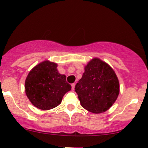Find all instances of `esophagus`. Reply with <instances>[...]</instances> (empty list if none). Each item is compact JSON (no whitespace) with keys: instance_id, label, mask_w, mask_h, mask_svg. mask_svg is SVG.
<instances>
[{"instance_id":"esophagus-1","label":"esophagus","mask_w":148,"mask_h":148,"mask_svg":"<svg viewBox=\"0 0 148 148\" xmlns=\"http://www.w3.org/2000/svg\"><path fill=\"white\" fill-rule=\"evenodd\" d=\"M74 88H75V84H72V88L73 90H74Z\"/></svg>"}]
</instances>
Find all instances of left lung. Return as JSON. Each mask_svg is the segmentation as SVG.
I'll return each mask as SVG.
<instances>
[{
  "label": "left lung",
  "mask_w": 148,
  "mask_h": 148,
  "mask_svg": "<svg viewBox=\"0 0 148 148\" xmlns=\"http://www.w3.org/2000/svg\"><path fill=\"white\" fill-rule=\"evenodd\" d=\"M84 69L82 78L75 86L81 105L91 113H103L118 99V76L109 64L98 58L90 60Z\"/></svg>",
  "instance_id": "left-lung-1"
}]
</instances>
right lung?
<instances>
[{
    "instance_id": "right-lung-1",
    "label": "right lung",
    "mask_w": 148,
    "mask_h": 148,
    "mask_svg": "<svg viewBox=\"0 0 148 148\" xmlns=\"http://www.w3.org/2000/svg\"><path fill=\"white\" fill-rule=\"evenodd\" d=\"M58 64L46 60L35 65L25 81V92L33 106L50 110L58 106L66 92L71 90L66 76L57 69Z\"/></svg>"
}]
</instances>
